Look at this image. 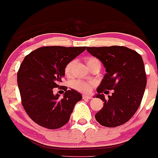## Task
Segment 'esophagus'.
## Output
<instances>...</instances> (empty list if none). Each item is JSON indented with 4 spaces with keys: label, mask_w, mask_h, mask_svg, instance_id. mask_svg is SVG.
<instances>
[{
    "label": "esophagus",
    "mask_w": 158,
    "mask_h": 158,
    "mask_svg": "<svg viewBox=\"0 0 158 158\" xmlns=\"http://www.w3.org/2000/svg\"><path fill=\"white\" fill-rule=\"evenodd\" d=\"M82 98H83V99L90 100V99H92L93 97H91L90 95H87V94H83V95H82Z\"/></svg>",
    "instance_id": "34e87169"
}]
</instances>
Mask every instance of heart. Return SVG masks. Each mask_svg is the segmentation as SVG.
<instances>
[{"mask_svg":"<svg viewBox=\"0 0 158 158\" xmlns=\"http://www.w3.org/2000/svg\"><path fill=\"white\" fill-rule=\"evenodd\" d=\"M100 63V61L96 57H88L86 59V64H87L88 67L90 69L91 67L94 65V64ZM75 64V61H71L70 62L66 64L65 68H64V74L67 76H70L72 73V69H73V66ZM95 85V82H92V81H82V80H74L72 82V88H74L75 89L80 92H89L93 86Z\"/></svg>","mask_w":158,"mask_h":158,"instance_id":"b5f03b06","label":"heart"}]
</instances>
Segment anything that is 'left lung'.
<instances>
[{
    "label": "left lung",
    "mask_w": 158,
    "mask_h": 158,
    "mask_svg": "<svg viewBox=\"0 0 158 158\" xmlns=\"http://www.w3.org/2000/svg\"><path fill=\"white\" fill-rule=\"evenodd\" d=\"M86 51L104 64L107 73L97 87V98L104 107L95 114L101 126L116 127L127 122L136 112L147 86L143 61L136 51L122 46L89 48ZM113 89L106 99L103 92Z\"/></svg>",
    "instance_id": "1"
}]
</instances>
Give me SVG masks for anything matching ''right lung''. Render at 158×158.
I'll use <instances>...</instances> for the list:
<instances>
[{"mask_svg": "<svg viewBox=\"0 0 158 158\" xmlns=\"http://www.w3.org/2000/svg\"><path fill=\"white\" fill-rule=\"evenodd\" d=\"M86 50V47H42L26 56L17 74L22 104L28 115L39 126L49 129L62 127L69 121L82 95L67 90L62 99L53 89L64 76L66 64Z\"/></svg>", "mask_w": 158, "mask_h": 158, "instance_id": "add662e5", "label": "right lung"}]
</instances>
